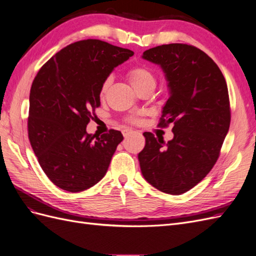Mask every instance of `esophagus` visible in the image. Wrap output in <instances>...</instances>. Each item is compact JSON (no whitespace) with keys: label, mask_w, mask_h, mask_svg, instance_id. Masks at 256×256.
Wrapping results in <instances>:
<instances>
[{"label":"esophagus","mask_w":256,"mask_h":256,"mask_svg":"<svg viewBox=\"0 0 256 256\" xmlns=\"http://www.w3.org/2000/svg\"><path fill=\"white\" fill-rule=\"evenodd\" d=\"M134 132V131L131 130V129H125V130H122V134H124V136H125V138H129Z\"/></svg>","instance_id":"1"}]
</instances>
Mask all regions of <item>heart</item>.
Masks as SVG:
<instances>
[{"label":"heart","mask_w":256,"mask_h":256,"mask_svg":"<svg viewBox=\"0 0 256 256\" xmlns=\"http://www.w3.org/2000/svg\"><path fill=\"white\" fill-rule=\"evenodd\" d=\"M127 76L131 83V85L136 88L138 90L143 86H147V85H154L156 84V81H154V78L152 74L148 70V69L143 67V66H134L131 67L129 70L127 72ZM111 82V78L106 79V81L102 84V95H104L108 86L110 85ZM132 122H136V118L131 120Z\"/></svg>","instance_id":"b5f03b06"}]
</instances>
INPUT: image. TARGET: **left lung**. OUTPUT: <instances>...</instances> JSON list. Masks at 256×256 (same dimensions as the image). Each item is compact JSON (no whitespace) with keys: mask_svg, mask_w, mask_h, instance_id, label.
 I'll return each mask as SVG.
<instances>
[{"mask_svg":"<svg viewBox=\"0 0 256 256\" xmlns=\"http://www.w3.org/2000/svg\"><path fill=\"white\" fill-rule=\"evenodd\" d=\"M142 58L164 74L168 99L159 126L173 122L174 136L166 143L144 132L138 158L143 177L152 187L180 196L209 173L219 157L230 122L226 79L205 52L184 44H162L143 52Z\"/></svg>","mask_w":256,"mask_h":256,"instance_id":"8db88e82","label":"left lung"}]
</instances>
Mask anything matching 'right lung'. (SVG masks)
<instances>
[{
	"label": "right lung",
	"instance_id": "1",
	"mask_svg": "<svg viewBox=\"0 0 256 256\" xmlns=\"http://www.w3.org/2000/svg\"><path fill=\"white\" fill-rule=\"evenodd\" d=\"M134 51L98 40L67 46L46 63L30 92L28 138L42 171L58 188L86 190L110 166L120 131L96 136L86 132L100 106L102 84Z\"/></svg>",
	"mask_w": 256,
	"mask_h": 256
}]
</instances>
